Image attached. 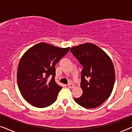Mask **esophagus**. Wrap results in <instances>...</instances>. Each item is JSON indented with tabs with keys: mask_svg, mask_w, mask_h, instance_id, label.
Here are the masks:
<instances>
[{
	"mask_svg": "<svg viewBox=\"0 0 132 132\" xmlns=\"http://www.w3.org/2000/svg\"><path fill=\"white\" fill-rule=\"evenodd\" d=\"M67 86H68V87L69 88H73L74 87H75V85L73 84H71V83H70V84H68L67 85Z\"/></svg>",
	"mask_w": 132,
	"mask_h": 132,
	"instance_id": "obj_1",
	"label": "esophagus"
}]
</instances>
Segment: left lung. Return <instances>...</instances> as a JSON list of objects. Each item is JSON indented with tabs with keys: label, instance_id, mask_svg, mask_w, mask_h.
<instances>
[{
	"label": "left lung",
	"instance_id": "8db88e82",
	"mask_svg": "<svg viewBox=\"0 0 132 132\" xmlns=\"http://www.w3.org/2000/svg\"><path fill=\"white\" fill-rule=\"evenodd\" d=\"M70 51L83 66L80 86L83 94L75 101L82 107L100 106L111 95L115 83V69L103 50L92 43L71 48Z\"/></svg>",
	"mask_w": 132,
	"mask_h": 132
}]
</instances>
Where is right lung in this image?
Returning a JSON list of instances; mask_svg holds the SVG:
<instances>
[{
    "label": "right lung",
    "instance_id": "right-lung-1",
    "mask_svg": "<svg viewBox=\"0 0 132 132\" xmlns=\"http://www.w3.org/2000/svg\"><path fill=\"white\" fill-rule=\"evenodd\" d=\"M45 43L25 52L17 69L20 91L27 102L37 108H46L56 100L62 87L55 82V65L69 52Z\"/></svg>",
    "mask_w": 132,
    "mask_h": 132
}]
</instances>
